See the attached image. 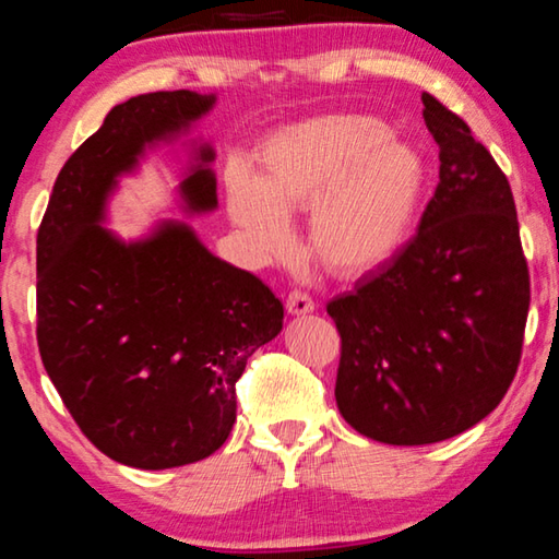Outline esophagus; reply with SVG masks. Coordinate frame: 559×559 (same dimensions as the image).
<instances>
[{
	"instance_id": "esophagus-1",
	"label": "esophagus",
	"mask_w": 559,
	"mask_h": 559,
	"mask_svg": "<svg viewBox=\"0 0 559 559\" xmlns=\"http://www.w3.org/2000/svg\"><path fill=\"white\" fill-rule=\"evenodd\" d=\"M285 308H287V312H293V316H308V312L316 310V302H312V297L308 293L293 289V293L287 295Z\"/></svg>"
}]
</instances>
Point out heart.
<instances>
[{
  "instance_id": "b5f03b06",
  "label": "heart",
  "mask_w": 559,
  "mask_h": 559,
  "mask_svg": "<svg viewBox=\"0 0 559 559\" xmlns=\"http://www.w3.org/2000/svg\"><path fill=\"white\" fill-rule=\"evenodd\" d=\"M425 163L386 127L333 114L280 129L262 144L259 173L228 175V211L264 254L289 247L287 213L310 205V249L341 277L386 264L407 241Z\"/></svg>"
}]
</instances>
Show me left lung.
Here are the masks:
<instances>
[{"instance_id": "obj_1", "label": "left lung", "mask_w": 559, "mask_h": 559, "mask_svg": "<svg viewBox=\"0 0 559 559\" xmlns=\"http://www.w3.org/2000/svg\"><path fill=\"white\" fill-rule=\"evenodd\" d=\"M440 182L417 234L328 302L341 335L335 402L389 445L461 435L499 407L522 361L530 266L511 186L471 127L423 94Z\"/></svg>"}]
</instances>
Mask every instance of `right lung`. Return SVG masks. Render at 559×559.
<instances>
[{"instance_id":"1","label":"right lung","mask_w":559,"mask_h":559,"mask_svg":"<svg viewBox=\"0 0 559 559\" xmlns=\"http://www.w3.org/2000/svg\"><path fill=\"white\" fill-rule=\"evenodd\" d=\"M213 96L157 91L114 106L68 157L37 228V348L81 432L144 471L203 461L236 423L247 358L282 331V302L254 274L213 257L182 224L121 243L98 226L119 173L144 144L180 132ZM203 163L213 157L203 150ZM193 211L216 180L182 182Z\"/></svg>"}]
</instances>
